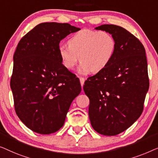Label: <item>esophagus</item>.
<instances>
[{
    "instance_id": "34e87169",
    "label": "esophagus",
    "mask_w": 158,
    "mask_h": 158,
    "mask_svg": "<svg viewBox=\"0 0 158 158\" xmlns=\"http://www.w3.org/2000/svg\"><path fill=\"white\" fill-rule=\"evenodd\" d=\"M79 80H80V83H81V85L82 87H83L84 84V81H85V79L83 78V77H80Z\"/></svg>"
}]
</instances>
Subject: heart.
I'll use <instances>...</instances> for the list:
<instances>
[{"label": "heart", "mask_w": 158, "mask_h": 158, "mask_svg": "<svg viewBox=\"0 0 158 158\" xmlns=\"http://www.w3.org/2000/svg\"><path fill=\"white\" fill-rule=\"evenodd\" d=\"M68 43L69 46L59 47V55L64 67L72 69L79 61L80 69L92 73L101 72L109 65L116 48V41L110 33L92 29L75 33Z\"/></svg>", "instance_id": "1"}]
</instances>
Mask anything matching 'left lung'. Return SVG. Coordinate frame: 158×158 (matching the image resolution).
I'll return each mask as SVG.
<instances>
[{
  "label": "left lung",
  "mask_w": 158,
  "mask_h": 158,
  "mask_svg": "<svg viewBox=\"0 0 158 158\" xmlns=\"http://www.w3.org/2000/svg\"><path fill=\"white\" fill-rule=\"evenodd\" d=\"M95 29L112 34L116 48L109 65L89 77L84 91L89 99L93 129L113 136L130 127L143 111L149 89L145 49L139 39L121 26L104 24Z\"/></svg>",
  "instance_id": "left-lung-1"
}]
</instances>
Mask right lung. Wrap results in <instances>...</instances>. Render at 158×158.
Masks as SVG:
<instances>
[{
	"label": "right lung",
	"instance_id": "obj_1",
	"mask_svg": "<svg viewBox=\"0 0 158 158\" xmlns=\"http://www.w3.org/2000/svg\"><path fill=\"white\" fill-rule=\"evenodd\" d=\"M79 28L69 23H42L20 40L13 56L10 79L15 112L22 123L42 135L62 127L81 86L64 67L59 43Z\"/></svg>",
	"mask_w": 158,
	"mask_h": 158
}]
</instances>
